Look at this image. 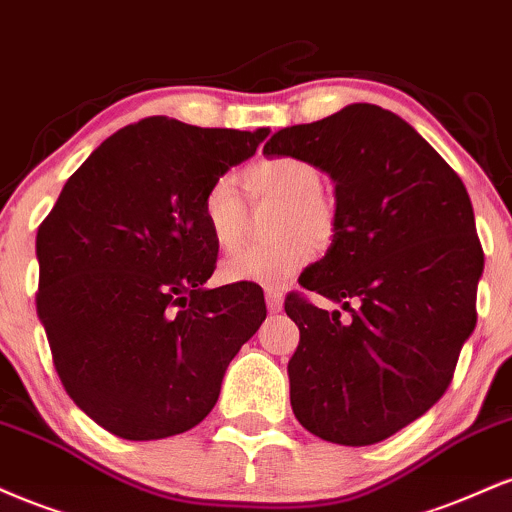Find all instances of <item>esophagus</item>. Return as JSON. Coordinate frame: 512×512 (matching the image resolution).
<instances>
[{"mask_svg":"<svg viewBox=\"0 0 512 512\" xmlns=\"http://www.w3.org/2000/svg\"><path fill=\"white\" fill-rule=\"evenodd\" d=\"M282 292L275 290V287H268L266 290V304H268V311L270 314H278V311H282Z\"/></svg>","mask_w":512,"mask_h":512,"instance_id":"esophagus-1","label":"esophagus"}]
</instances>
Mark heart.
Listing matches in <instances>:
<instances>
[{"mask_svg": "<svg viewBox=\"0 0 512 512\" xmlns=\"http://www.w3.org/2000/svg\"><path fill=\"white\" fill-rule=\"evenodd\" d=\"M242 184L254 201H278L273 234L280 239L234 251L220 263L225 282L282 285L311 258V244L323 249L338 232V206L321 189V172L294 155L263 158L242 172ZM201 215L220 249H232L246 227V203L230 177L208 186Z\"/></svg>", "mask_w": 512, "mask_h": 512, "instance_id": "b5f03b06", "label": "heart"}]
</instances>
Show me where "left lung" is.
<instances>
[{"label":"left lung","instance_id":"1","mask_svg":"<svg viewBox=\"0 0 512 512\" xmlns=\"http://www.w3.org/2000/svg\"><path fill=\"white\" fill-rule=\"evenodd\" d=\"M263 155L309 160L335 182L338 232L290 294L299 345L287 364L294 417L340 446H371L434 407L477 326L484 251L453 167L398 114L354 102L280 129Z\"/></svg>","mask_w":512,"mask_h":512}]
</instances>
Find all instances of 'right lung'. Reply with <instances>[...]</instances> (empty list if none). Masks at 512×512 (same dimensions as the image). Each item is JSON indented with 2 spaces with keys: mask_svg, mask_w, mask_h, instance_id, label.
<instances>
[{
  "mask_svg": "<svg viewBox=\"0 0 512 512\" xmlns=\"http://www.w3.org/2000/svg\"><path fill=\"white\" fill-rule=\"evenodd\" d=\"M270 129H201L148 117L102 141L38 230V316L62 386L126 441L194 429L266 321L256 285L208 290L218 244L208 186Z\"/></svg>",
  "mask_w": 512,
  "mask_h": 512,
  "instance_id": "obj_1",
  "label": "right lung"
}]
</instances>
